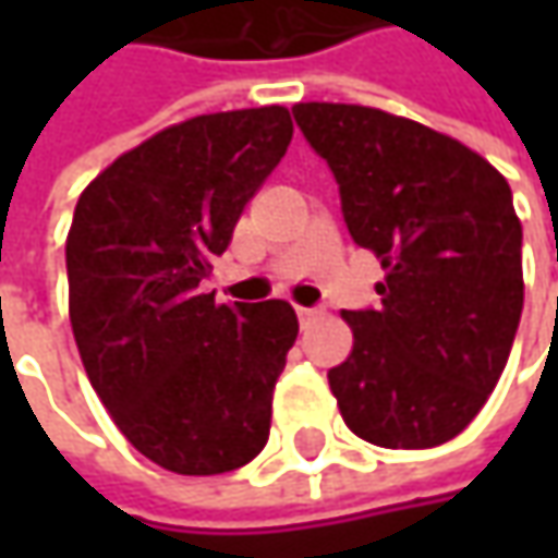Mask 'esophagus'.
Returning <instances> with one entry per match:
<instances>
[{
  "label": "esophagus",
  "mask_w": 558,
  "mask_h": 558,
  "mask_svg": "<svg viewBox=\"0 0 558 558\" xmlns=\"http://www.w3.org/2000/svg\"><path fill=\"white\" fill-rule=\"evenodd\" d=\"M294 311H298L301 319H311V316H316V307H294Z\"/></svg>",
  "instance_id": "1"
}]
</instances>
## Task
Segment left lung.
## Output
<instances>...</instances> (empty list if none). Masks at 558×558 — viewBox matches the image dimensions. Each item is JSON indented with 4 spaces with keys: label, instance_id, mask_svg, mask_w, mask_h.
Masks as SVG:
<instances>
[{
    "label": "left lung",
    "instance_id": "obj_1",
    "mask_svg": "<svg viewBox=\"0 0 558 558\" xmlns=\"http://www.w3.org/2000/svg\"><path fill=\"white\" fill-rule=\"evenodd\" d=\"M291 114L332 170L351 239L385 267L381 304L344 311L354 351L329 369L341 418L391 450L457 438L494 391L522 319L509 183L416 120L329 101Z\"/></svg>",
    "mask_w": 558,
    "mask_h": 558
}]
</instances>
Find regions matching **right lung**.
<instances>
[{"mask_svg":"<svg viewBox=\"0 0 558 558\" xmlns=\"http://www.w3.org/2000/svg\"><path fill=\"white\" fill-rule=\"evenodd\" d=\"M291 133L279 105L202 114L120 155L76 202L64 251L80 360L126 440L177 475L232 472L269 438L298 316L198 286Z\"/></svg>","mask_w":558,"mask_h":558,"instance_id":"1","label":"right lung"}]
</instances>
